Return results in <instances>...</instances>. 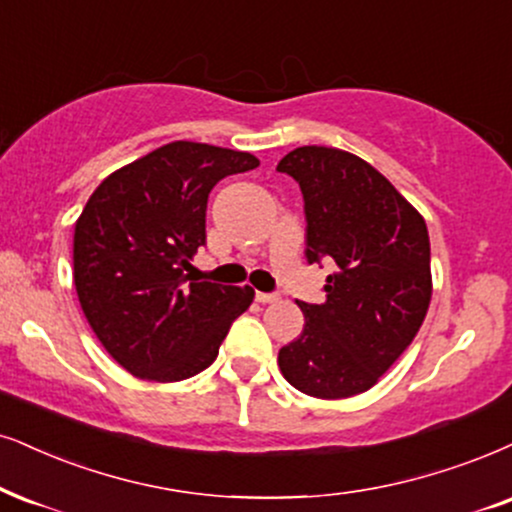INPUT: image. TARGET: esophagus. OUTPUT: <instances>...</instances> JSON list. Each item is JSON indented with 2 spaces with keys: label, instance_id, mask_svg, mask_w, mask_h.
<instances>
[{
  "label": "esophagus",
  "instance_id": "esophagus-1",
  "mask_svg": "<svg viewBox=\"0 0 512 512\" xmlns=\"http://www.w3.org/2000/svg\"><path fill=\"white\" fill-rule=\"evenodd\" d=\"M255 297H257V302H262V304H269V302L278 300L276 293H257Z\"/></svg>",
  "mask_w": 512,
  "mask_h": 512
}]
</instances>
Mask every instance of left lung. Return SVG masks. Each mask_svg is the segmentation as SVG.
I'll return each mask as SVG.
<instances>
[{"label":"left lung","mask_w":512,"mask_h":512,"mask_svg":"<svg viewBox=\"0 0 512 512\" xmlns=\"http://www.w3.org/2000/svg\"><path fill=\"white\" fill-rule=\"evenodd\" d=\"M300 184L309 264L335 262L326 302H297L300 338L278 352L295 390L345 399L378 383L423 326L432 297L425 219L359 155L300 146L276 167Z\"/></svg>","instance_id":"left-lung-1"}]
</instances>
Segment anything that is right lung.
<instances>
[{"mask_svg": "<svg viewBox=\"0 0 512 512\" xmlns=\"http://www.w3.org/2000/svg\"><path fill=\"white\" fill-rule=\"evenodd\" d=\"M252 153L172 141L99 184L75 222L73 278L89 326L141 380L177 383L217 359L250 286L184 274L205 245V210L219 179L255 170Z\"/></svg>", "mask_w": 512, "mask_h": 512, "instance_id": "add662e5", "label": "right lung"}]
</instances>
